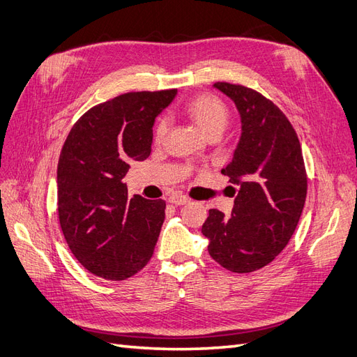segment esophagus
Here are the masks:
<instances>
[{
	"instance_id": "1",
	"label": "esophagus",
	"mask_w": 357,
	"mask_h": 357,
	"mask_svg": "<svg viewBox=\"0 0 357 357\" xmlns=\"http://www.w3.org/2000/svg\"><path fill=\"white\" fill-rule=\"evenodd\" d=\"M168 201L171 204H174V205H185V204L189 202V198L185 197V195H181V193H174V195H171L168 198Z\"/></svg>"
}]
</instances>
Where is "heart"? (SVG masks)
Masks as SVG:
<instances>
[{
  "label": "heart",
  "instance_id": "1",
  "mask_svg": "<svg viewBox=\"0 0 357 357\" xmlns=\"http://www.w3.org/2000/svg\"><path fill=\"white\" fill-rule=\"evenodd\" d=\"M185 114L195 123L201 131L210 137L211 134H222L229 119V110L226 104L213 93H199L193 96L185 105ZM168 132L167 119H159L155 126V142L160 143Z\"/></svg>",
  "mask_w": 357,
  "mask_h": 357
}]
</instances>
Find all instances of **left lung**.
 <instances>
[{"label":"left lung","instance_id":"left-lung-1","mask_svg":"<svg viewBox=\"0 0 357 357\" xmlns=\"http://www.w3.org/2000/svg\"><path fill=\"white\" fill-rule=\"evenodd\" d=\"M234 101L241 137L231 164V218L211 208L202 225L208 253L232 273L245 274L273 262L290 241L307 198V172L298 135L278 107L241 84L214 83Z\"/></svg>","mask_w":357,"mask_h":357}]
</instances>
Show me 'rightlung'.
Returning <instances> with one entry per match:
<instances>
[{
  "mask_svg": "<svg viewBox=\"0 0 357 357\" xmlns=\"http://www.w3.org/2000/svg\"><path fill=\"white\" fill-rule=\"evenodd\" d=\"M177 89L128 92L92 107L63 143L58 215L66 241L89 273L125 280L147 265L165 219V201L128 198L134 160L149 158L156 116Z\"/></svg>",
  "mask_w": 357,
  "mask_h": 357,
  "instance_id": "1",
  "label": "right lung"
}]
</instances>
